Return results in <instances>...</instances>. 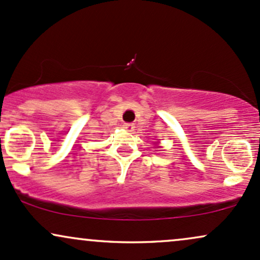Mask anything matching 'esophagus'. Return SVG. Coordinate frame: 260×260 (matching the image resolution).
I'll list each match as a JSON object with an SVG mask.
<instances>
[{
    "label": "esophagus",
    "mask_w": 260,
    "mask_h": 260,
    "mask_svg": "<svg viewBox=\"0 0 260 260\" xmlns=\"http://www.w3.org/2000/svg\"><path fill=\"white\" fill-rule=\"evenodd\" d=\"M123 128H124V129H126V131H128V132H133L134 128H136V127H134L133 123H124V124H123Z\"/></svg>",
    "instance_id": "obj_1"
}]
</instances>
